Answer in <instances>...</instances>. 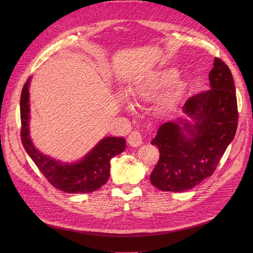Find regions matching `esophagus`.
<instances>
[{
    "label": "esophagus",
    "instance_id": "34e87169",
    "mask_svg": "<svg viewBox=\"0 0 253 253\" xmlns=\"http://www.w3.org/2000/svg\"><path fill=\"white\" fill-rule=\"evenodd\" d=\"M127 142L129 145H132V147H138V145L142 143L141 133L139 131H137V129H134V131H132L131 134L128 135Z\"/></svg>",
    "mask_w": 253,
    "mask_h": 253
}]
</instances>
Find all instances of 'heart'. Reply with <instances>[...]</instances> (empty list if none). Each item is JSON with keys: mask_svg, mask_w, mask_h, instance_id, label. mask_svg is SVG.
Returning a JSON list of instances; mask_svg holds the SVG:
<instances>
[{"mask_svg": "<svg viewBox=\"0 0 253 253\" xmlns=\"http://www.w3.org/2000/svg\"><path fill=\"white\" fill-rule=\"evenodd\" d=\"M174 77L173 72L166 73H157L145 76L135 81L134 86L132 88L133 96L142 101H149L156 95L157 91L166 86ZM176 98V91H172L169 96L167 97L165 101V106H171Z\"/></svg>", "mask_w": 253, "mask_h": 253, "instance_id": "b5f03b06", "label": "heart"}]
</instances>
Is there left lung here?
Returning a JSON list of instances; mask_svg holds the SVG:
<instances>
[{"label": "left lung", "mask_w": 253, "mask_h": 253, "mask_svg": "<svg viewBox=\"0 0 253 253\" xmlns=\"http://www.w3.org/2000/svg\"><path fill=\"white\" fill-rule=\"evenodd\" d=\"M209 80L211 88L189 98L182 108L195 125L166 122L152 140L160 155L150 178L159 190L183 192L209 177L234 138L239 119L235 86L221 59H214Z\"/></svg>", "instance_id": "left-lung-1"}]
</instances>
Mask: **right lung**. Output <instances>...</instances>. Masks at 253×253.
Returning <instances> with one entry per match:
<instances>
[{
    "label": "right lung",
    "instance_id": "right-lung-1",
    "mask_svg": "<svg viewBox=\"0 0 253 253\" xmlns=\"http://www.w3.org/2000/svg\"><path fill=\"white\" fill-rule=\"evenodd\" d=\"M29 79L21 93V141L27 154L52 187L66 193H89L100 189L110 177V160L125 151L126 140L121 137H106L77 164L62 165L38 151L30 140Z\"/></svg>",
    "mask_w": 253,
    "mask_h": 253
}]
</instances>
